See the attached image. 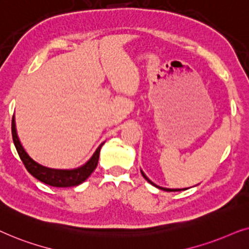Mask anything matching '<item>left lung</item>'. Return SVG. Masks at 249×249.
<instances>
[{
	"label": "left lung",
	"instance_id": "left-lung-1",
	"mask_svg": "<svg viewBox=\"0 0 249 249\" xmlns=\"http://www.w3.org/2000/svg\"><path fill=\"white\" fill-rule=\"evenodd\" d=\"M141 174H142V177H143L145 180H147L149 183L150 184H152L154 185V187H156V188H158V189H160V190H164V191H182V190H187L188 188H184V189H170V188H164V187H159V185H157V184H155L154 182H152L151 180H149V178L147 177V175H145L144 173H143V171L141 170Z\"/></svg>",
	"mask_w": 249,
	"mask_h": 249
}]
</instances>
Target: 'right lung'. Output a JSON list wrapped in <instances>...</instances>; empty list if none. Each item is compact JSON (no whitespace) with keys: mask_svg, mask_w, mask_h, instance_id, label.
Masks as SVG:
<instances>
[{"mask_svg":"<svg viewBox=\"0 0 249 249\" xmlns=\"http://www.w3.org/2000/svg\"><path fill=\"white\" fill-rule=\"evenodd\" d=\"M11 131H12V139L13 143L16 145L17 151L20 159L24 163L25 167L31 173L33 177L37 178L43 183L51 185V187H58V188H67V187H74V185H78L84 182L92 174V172L95 170L98 166L99 155H100L101 147L104 145L105 142L99 145L92 157L83 164L82 166L71 168V170H62V168H52L44 166V165L37 163L35 159H33L31 156L27 154L25 148L22 147L20 140H19L18 134H17L16 128V121L15 116L12 117V124H11Z\"/></svg>","mask_w":249,"mask_h":249,"instance_id":"1","label":"right lung"}]
</instances>
